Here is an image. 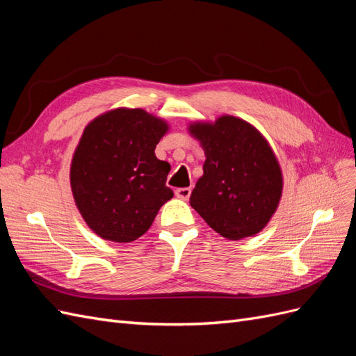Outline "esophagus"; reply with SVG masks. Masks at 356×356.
<instances>
[{
  "label": "esophagus",
  "instance_id": "obj_1",
  "mask_svg": "<svg viewBox=\"0 0 356 356\" xmlns=\"http://www.w3.org/2000/svg\"><path fill=\"white\" fill-rule=\"evenodd\" d=\"M175 195H177V197H179V199H182V200H187V199L190 197V195H191V188H190V187L177 188V190H175Z\"/></svg>",
  "mask_w": 356,
  "mask_h": 356
}]
</instances>
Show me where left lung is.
I'll use <instances>...</instances> for the list:
<instances>
[{
	"label": "left lung",
	"instance_id": "8db88e82",
	"mask_svg": "<svg viewBox=\"0 0 356 356\" xmlns=\"http://www.w3.org/2000/svg\"><path fill=\"white\" fill-rule=\"evenodd\" d=\"M207 160L191 191L190 204L225 239L254 236L275 213L282 195V174L261 134L238 117L213 124H191Z\"/></svg>",
	"mask_w": 356,
	"mask_h": 356
}]
</instances>
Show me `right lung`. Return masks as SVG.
<instances>
[{"instance_id":"right-lung-1","label":"right lung","mask_w":356,"mask_h":356,"mask_svg":"<svg viewBox=\"0 0 356 356\" xmlns=\"http://www.w3.org/2000/svg\"><path fill=\"white\" fill-rule=\"evenodd\" d=\"M168 124L144 110H114L84 129L71 165V188L89 227L106 241L132 242L174 196L170 165L154 148Z\"/></svg>"}]
</instances>
